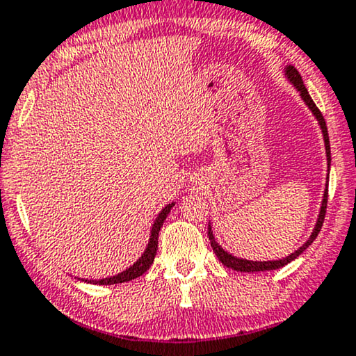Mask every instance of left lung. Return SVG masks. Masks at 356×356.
<instances>
[{
    "instance_id": "8db88e82",
    "label": "left lung",
    "mask_w": 356,
    "mask_h": 356,
    "mask_svg": "<svg viewBox=\"0 0 356 356\" xmlns=\"http://www.w3.org/2000/svg\"><path fill=\"white\" fill-rule=\"evenodd\" d=\"M286 74H287V79L291 80L292 83H294V87L299 90L300 92V97H302V100L307 103V106L312 110V113L316 115V118L318 120V123H321V128H322V133H323V139H325V151H327V159L330 161V141H328V131H327V124H325V120H323V115L321 113V110H318L316 103H314L312 98H310L307 88H305V85L302 82V77H300V74L298 70H296V67L289 65L286 69ZM327 199H328V188L323 193V202H322V209H321V215H318V220H317V225L316 228H314L312 235L307 241L304 243L300 248L296 251V253H292L291 256H287L284 259H277V261H248V259H240V258H235V256H232L230 253H227L222 246L218 245L217 241H215L213 235H211V230L209 227V240H210V245L211 248H213L215 254H217V258L222 261L223 266L227 268H232L235 269V271H241V273H258V271H271V269H279L282 266H286L287 263H291L292 259L298 258L299 254L304 253L305 248H309V245L316 240L318 232H321L322 225H323V218H325V211H327Z\"/></svg>"
}]
</instances>
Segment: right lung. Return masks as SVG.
<instances>
[{
	"label": "right lung",
	"instance_id": "obj_1",
	"mask_svg": "<svg viewBox=\"0 0 356 356\" xmlns=\"http://www.w3.org/2000/svg\"><path fill=\"white\" fill-rule=\"evenodd\" d=\"M174 204H169L168 207H164L163 211L159 213V217L156 218L154 225H152V232H151V240H149V245H147V248L145 251V254L139 258L136 263L133 264L131 268L126 269V271L116 274L113 277H106V279H90L87 282H92V284H102V286H106V284H120V282H126V281H131V279H136L139 276H143L147 269L151 268L152 261H154V256H156V251H157V238H159V230L161 227H163L164 220L168 218L170 209H172Z\"/></svg>",
	"mask_w": 356,
	"mask_h": 356
}]
</instances>
